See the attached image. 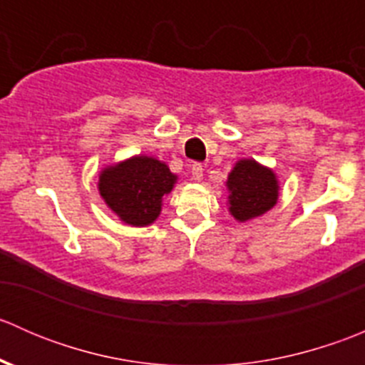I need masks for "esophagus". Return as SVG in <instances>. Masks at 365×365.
Masks as SVG:
<instances>
[{
  "label": "esophagus",
  "mask_w": 365,
  "mask_h": 365,
  "mask_svg": "<svg viewBox=\"0 0 365 365\" xmlns=\"http://www.w3.org/2000/svg\"><path fill=\"white\" fill-rule=\"evenodd\" d=\"M190 173H192V178L196 180V182H200V180L203 178V165L196 162V164L190 165Z\"/></svg>",
  "instance_id": "34e87169"
}]
</instances>
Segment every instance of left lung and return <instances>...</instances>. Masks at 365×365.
I'll return each instance as SVG.
<instances>
[{"mask_svg": "<svg viewBox=\"0 0 365 365\" xmlns=\"http://www.w3.org/2000/svg\"><path fill=\"white\" fill-rule=\"evenodd\" d=\"M226 185L230 189V212L240 222L263 215L277 203V178L272 169L256 160H238Z\"/></svg>", "mask_w": 365, "mask_h": 365, "instance_id": "8db88e82", "label": "left lung"}]
</instances>
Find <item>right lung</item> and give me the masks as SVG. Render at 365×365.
I'll return each mask as SVG.
<instances>
[{
  "label": "right lung",
  "mask_w": 365,
  "mask_h": 365,
  "mask_svg": "<svg viewBox=\"0 0 365 365\" xmlns=\"http://www.w3.org/2000/svg\"><path fill=\"white\" fill-rule=\"evenodd\" d=\"M175 182L176 175L164 162L138 155L106 168L98 176V190L123 222L148 226L159 217L162 200Z\"/></svg>",
  "instance_id": "obj_1"
}]
</instances>
